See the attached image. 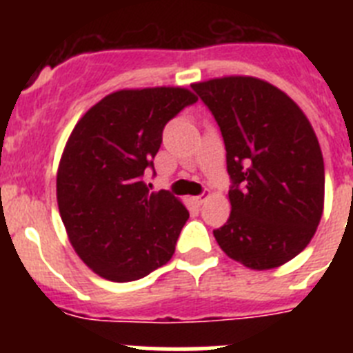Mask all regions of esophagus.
Wrapping results in <instances>:
<instances>
[{"instance_id":"obj_1","label":"esophagus","mask_w":353,"mask_h":353,"mask_svg":"<svg viewBox=\"0 0 353 353\" xmlns=\"http://www.w3.org/2000/svg\"><path fill=\"white\" fill-rule=\"evenodd\" d=\"M205 199H207V194H199V196H194V198H192V203H196V205H201L205 201Z\"/></svg>"}]
</instances>
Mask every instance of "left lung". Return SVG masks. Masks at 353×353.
I'll return each instance as SVG.
<instances>
[{
  "instance_id": "1",
  "label": "left lung",
  "mask_w": 353,
  "mask_h": 353,
  "mask_svg": "<svg viewBox=\"0 0 353 353\" xmlns=\"http://www.w3.org/2000/svg\"><path fill=\"white\" fill-rule=\"evenodd\" d=\"M224 146L230 219L214 236L252 270L281 267L310 244L323 214L325 170L310 120L274 84L251 76L192 83Z\"/></svg>"
}]
</instances>
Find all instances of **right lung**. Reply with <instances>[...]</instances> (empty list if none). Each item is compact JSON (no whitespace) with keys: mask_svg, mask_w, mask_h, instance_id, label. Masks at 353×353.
Wrapping results in <instances>:
<instances>
[{"mask_svg":"<svg viewBox=\"0 0 353 353\" xmlns=\"http://www.w3.org/2000/svg\"><path fill=\"white\" fill-rule=\"evenodd\" d=\"M196 101L180 86L118 90L72 130L56 198L72 248L101 277L136 281L173 256L189 212L168 191L150 192L143 174L154 168L164 125Z\"/></svg>","mask_w":353,"mask_h":353,"instance_id":"obj_1","label":"right lung"}]
</instances>
